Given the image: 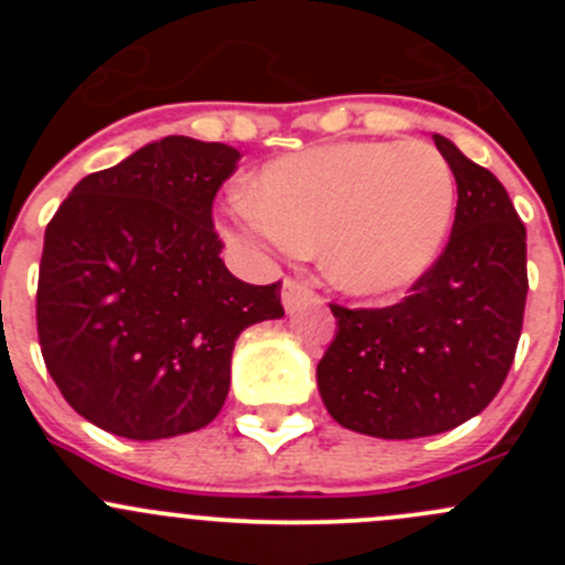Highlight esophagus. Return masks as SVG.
<instances>
[{
	"label": "esophagus",
	"instance_id": "1",
	"mask_svg": "<svg viewBox=\"0 0 565 565\" xmlns=\"http://www.w3.org/2000/svg\"><path fill=\"white\" fill-rule=\"evenodd\" d=\"M311 298H315V295L309 292V287H306V284L295 281V278H287V281H284L281 300H284V309L287 311H295L298 306H303L306 300H311Z\"/></svg>",
	"mask_w": 565,
	"mask_h": 565
}]
</instances>
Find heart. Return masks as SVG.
I'll list each match as a JSON object with an SVG mask.
<instances>
[{"label":"heart","mask_w":565,"mask_h":565,"mask_svg":"<svg viewBox=\"0 0 565 565\" xmlns=\"http://www.w3.org/2000/svg\"><path fill=\"white\" fill-rule=\"evenodd\" d=\"M457 213V177L426 141H339L265 163L230 232L281 250L319 246L341 292L385 300L431 270Z\"/></svg>","instance_id":"obj_1"}]
</instances>
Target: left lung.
Instances as JSON below:
<instances>
[{"mask_svg": "<svg viewBox=\"0 0 565 565\" xmlns=\"http://www.w3.org/2000/svg\"><path fill=\"white\" fill-rule=\"evenodd\" d=\"M431 139L457 177L451 241L402 303L330 306L339 330L317 366L335 424L383 440L440 435L481 413L525 317L527 235L509 191L451 139Z\"/></svg>", "mask_w": 565, "mask_h": 565, "instance_id": "8db88e82", "label": "left lung"}]
</instances>
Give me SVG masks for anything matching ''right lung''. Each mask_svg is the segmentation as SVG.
<instances>
[{
	"label": "right lung",
	"mask_w": 565,
	"mask_h": 565,
	"mask_svg": "<svg viewBox=\"0 0 565 565\" xmlns=\"http://www.w3.org/2000/svg\"><path fill=\"white\" fill-rule=\"evenodd\" d=\"M241 152L167 136L87 174L45 226L40 352L78 415L128 440L207 426L248 324L284 317L281 281L226 270L213 199Z\"/></svg>",
	"instance_id": "1"
}]
</instances>
